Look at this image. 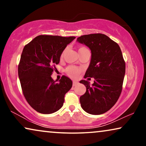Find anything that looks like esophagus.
Instances as JSON below:
<instances>
[{
  "label": "esophagus",
  "instance_id": "34e87169",
  "mask_svg": "<svg viewBox=\"0 0 146 146\" xmlns=\"http://www.w3.org/2000/svg\"><path fill=\"white\" fill-rule=\"evenodd\" d=\"M78 84V82L76 81H73V86H76Z\"/></svg>",
  "mask_w": 146,
  "mask_h": 146
}]
</instances>
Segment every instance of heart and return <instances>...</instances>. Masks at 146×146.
<instances>
[{
    "label": "heart",
    "instance_id": "obj_1",
    "mask_svg": "<svg viewBox=\"0 0 146 146\" xmlns=\"http://www.w3.org/2000/svg\"><path fill=\"white\" fill-rule=\"evenodd\" d=\"M82 48H84V47L79 48L78 50H81ZM64 52H65V50L63 52L62 54V56H63ZM81 70H82L81 68H78V67L71 66L68 67L66 69V73L70 77L72 78H77L79 74L81 72Z\"/></svg>",
    "mask_w": 146,
    "mask_h": 146
}]
</instances>
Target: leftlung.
<instances>
[{"mask_svg": "<svg viewBox=\"0 0 146 146\" xmlns=\"http://www.w3.org/2000/svg\"><path fill=\"white\" fill-rule=\"evenodd\" d=\"M77 41L90 49L84 78H94L92 86L87 80L80 81L86 88L80 98L81 107L90 114H102L113 106L121 92L125 72L122 53L119 45L103 34L83 35Z\"/></svg>", "mask_w": 146, "mask_h": 146, "instance_id": "left-lung-1", "label": "left lung"}]
</instances>
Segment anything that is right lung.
<instances>
[{"mask_svg": "<svg viewBox=\"0 0 146 146\" xmlns=\"http://www.w3.org/2000/svg\"><path fill=\"white\" fill-rule=\"evenodd\" d=\"M75 38L40 35L24 47L18 67L19 78L26 100L38 112L49 114L62 107L72 81L65 76L54 81L51 75L64 50Z\"/></svg>", "mask_w": 146, "mask_h": 146, "instance_id": "1", "label": "right lung"}]
</instances>
